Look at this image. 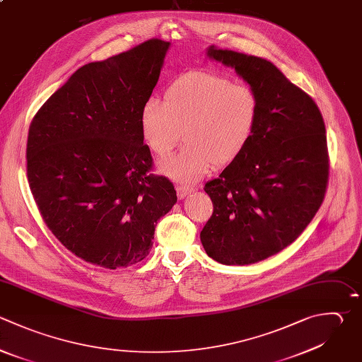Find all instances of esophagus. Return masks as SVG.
<instances>
[{"instance_id": "esophagus-1", "label": "esophagus", "mask_w": 362, "mask_h": 362, "mask_svg": "<svg viewBox=\"0 0 362 362\" xmlns=\"http://www.w3.org/2000/svg\"><path fill=\"white\" fill-rule=\"evenodd\" d=\"M194 189L191 187H184V185H177V197L180 199H184L188 194H191Z\"/></svg>"}]
</instances>
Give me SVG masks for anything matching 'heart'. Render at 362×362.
Segmentation results:
<instances>
[{
  "label": "heart",
  "instance_id": "obj_1",
  "mask_svg": "<svg viewBox=\"0 0 362 362\" xmlns=\"http://www.w3.org/2000/svg\"><path fill=\"white\" fill-rule=\"evenodd\" d=\"M260 116L256 89L243 82L191 72L174 81L164 102L150 98L140 116L141 134L157 157L185 147L160 163L158 170L180 184L201 180L212 167L230 164L250 141Z\"/></svg>",
  "mask_w": 362,
  "mask_h": 362
}]
</instances>
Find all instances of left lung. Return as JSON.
<instances>
[{
	"instance_id": "left-lung-1",
	"label": "left lung",
	"mask_w": 362,
	"mask_h": 362,
	"mask_svg": "<svg viewBox=\"0 0 362 362\" xmlns=\"http://www.w3.org/2000/svg\"><path fill=\"white\" fill-rule=\"evenodd\" d=\"M206 55L256 89L260 116L243 151L205 184L214 214L201 242L222 264H252L293 243L318 211L328 181L325 126L314 100L272 62L214 45Z\"/></svg>"
}]
</instances>
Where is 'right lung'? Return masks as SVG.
<instances>
[{
	"mask_svg": "<svg viewBox=\"0 0 362 362\" xmlns=\"http://www.w3.org/2000/svg\"><path fill=\"white\" fill-rule=\"evenodd\" d=\"M170 45L150 40L82 66L30 126L34 199L57 239L85 262L106 269L141 262L157 221L177 202L173 182L150 174L140 126Z\"/></svg>",
	"mask_w": 362,
	"mask_h": 362,
	"instance_id": "obj_1",
	"label": "right lung"
}]
</instances>
